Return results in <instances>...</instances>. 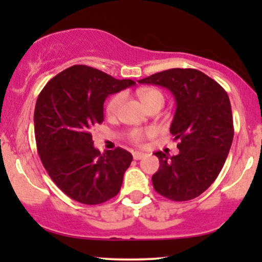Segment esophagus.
Here are the masks:
<instances>
[{"label": "esophagus", "instance_id": "esophagus-1", "mask_svg": "<svg viewBox=\"0 0 262 262\" xmlns=\"http://www.w3.org/2000/svg\"><path fill=\"white\" fill-rule=\"evenodd\" d=\"M144 156H145V154H144V152H140V151H134L133 152L134 160H140V159H143Z\"/></svg>", "mask_w": 262, "mask_h": 262}]
</instances>
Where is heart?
<instances>
[{
	"instance_id": "obj_1",
	"label": "heart",
	"mask_w": 262,
	"mask_h": 262,
	"mask_svg": "<svg viewBox=\"0 0 262 262\" xmlns=\"http://www.w3.org/2000/svg\"><path fill=\"white\" fill-rule=\"evenodd\" d=\"M139 98L140 101L143 102L144 107L145 108H148L151 106V104H154L155 102H162V103H164V96H162V93L160 91H158V90L155 89L141 90V91H139ZM122 102H123V93H117V95H114L107 103V107H106L107 116L110 117L116 116V114L118 113ZM152 133H154L152 130H148L146 133H144L143 130H139V129H133V130H130L128 133V139L134 144H141L146 134L151 135Z\"/></svg>"
}]
</instances>
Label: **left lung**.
<instances>
[{
    "mask_svg": "<svg viewBox=\"0 0 262 262\" xmlns=\"http://www.w3.org/2000/svg\"><path fill=\"white\" fill-rule=\"evenodd\" d=\"M170 90L176 112L170 127L179 154L156 151L155 191L171 201H189L214 182L233 143L234 127L228 93L196 69H170L138 81Z\"/></svg>",
    "mask_w": 262,
    "mask_h": 262,
    "instance_id": "left-lung-1",
    "label": "left lung"
}]
</instances>
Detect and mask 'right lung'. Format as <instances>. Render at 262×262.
<instances>
[{
  "instance_id": "right-lung-1",
  "label": "right lung",
  "mask_w": 262,
  "mask_h": 262,
  "mask_svg": "<svg viewBox=\"0 0 262 262\" xmlns=\"http://www.w3.org/2000/svg\"><path fill=\"white\" fill-rule=\"evenodd\" d=\"M135 85L86 65H74L53 77L39 93L34 110L38 154L45 170L69 197L100 204L117 196L133 156L116 148L101 154L92 130L103 122L110 95Z\"/></svg>"
}]
</instances>
